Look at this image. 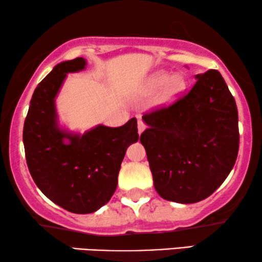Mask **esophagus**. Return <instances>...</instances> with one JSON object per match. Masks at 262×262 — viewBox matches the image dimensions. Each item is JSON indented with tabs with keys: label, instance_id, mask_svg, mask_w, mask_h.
Wrapping results in <instances>:
<instances>
[{
	"label": "esophagus",
	"instance_id": "34e87169",
	"mask_svg": "<svg viewBox=\"0 0 262 262\" xmlns=\"http://www.w3.org/2000/svg\"><path fill=\"white\" fill-rule=\"evenodd\" d=\"M146 129V124H145V122H143V121H141V120H139L138 121V132H139V134H141V133Z\"/></svg>",
	"mask_w": 262,
	"mask_h": 262
}]
</instances>
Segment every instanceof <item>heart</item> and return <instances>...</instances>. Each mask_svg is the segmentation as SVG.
<instances>
[{
  "label": "heart",
  "mask_w": 262,
  "mask_h": 262,
  "mask_svg": "<svg viewBox=\"0 0 262 262\" xmlns=\"http://www.w3.org/2000/svg\"><path fill=\"white\" fill-rule=\"evenodd\" d=\"M149 84L154 89L164 85L163 93H161L159 98V104H167V103L172 102L185 88V80H184L182 76L173 75L168 77L164 72L156 73L150 78Z\"/></svg>",
  "instance_id": "b5f03b06"
}]
</instances>
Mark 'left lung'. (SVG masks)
Wrapping results in <instances>:
<instances>
[{"label": "left lung", "instance_id": "8db88e82", "mask_svg": "<svg viewBox=\"0 0 262 262\" xmlns=\"http://www.w3.org/2000/svg\"><path fill=\"white\" fill-rule=\"evenodd\" d=\"M142 120L148 128L140 141L164 200L203 201L233 169L240 143L237 108L217 70L197 75L185 96L143 114Z\"/></svg>", "mask_w": 262, "mask_h": 262}]
</instances>
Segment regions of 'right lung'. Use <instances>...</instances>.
Returning a JSON list of instances; mask_svg holds the SVG:
<instances>
[{"mask_svg": "<svg viewBox=\"0 0 262 262\" xmlns=\"http://www.w3.org/2000/svg\"><path fill=\"white\" fill-rule=\"evenodd\" d=\"M84 58L62 61L35 88L24 124L26 160L45 196L75 213L95 212L115 192L128 146L139 139L138 121L112 128L99 124L80 134L58 126L54 98L69 72L85 69Z\"/></svg>", "mask_w": 262, "mask_h": 262, "instance_id": "right-lung-1", "label": "right lung"}]
</instances>
